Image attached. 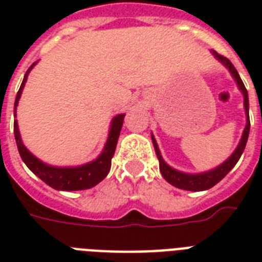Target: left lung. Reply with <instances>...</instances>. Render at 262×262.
Wrapping results in <instances>:
<instances>
[{
  "mask_svg": "<svg viewBox=\"0 0 262 262\" xmlns=\"http://www.w3.org/2000/svg\"><path fill=\"white\" fill-rule=\"evenodd\" d=\"M213 57H215L217 61L223 63L224 67L227 68L228 72L231 73V76L234 77V80L236 81V85L239 88V91L244 95V107H245V113H246V126L244 129V133H242V137L239 140V144L238 147L235 148V151L232 152L231 156L228 158L227 160H224L223 163L219 164L217 167L212 168L209 171H204L199 172V174H189V172H182L179 170H175L171 166H168L164 159L162 158V154H160V149L158 147V143H156L155 137L154 135H151L152 137V143H154V148H155L156 156L159 159V168L160 172L163 175V178L167 181L168 183H171L172 186L178 187V189H183V190H190V191H203L211 189L212 186H215L216 183L220 182L222 179L231 171V168L238 163V160L242 156L245 151V147H246V143H248V137H249V130H250V119H249V96H248V91L245 88L244 81L241 80L238 72L234 68V65L231 63V61L223 55L217 54L216 51H211Z\"/></svg>",
  "mask_w": 262,
  "mask_h": 262,
  "instance_id": "8db88e82",
  "label": "left lung"
}]
</instances>
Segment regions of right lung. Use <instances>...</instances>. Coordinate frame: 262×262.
<instances>
[{"mask_svg": "<svg viewBox=\"0 0 262 262\" xmlns=\"http://www.w3.org/2000/svg\"><path fill=\"white\" fill-rule=\"evenodd\" d=\"M36 65L34 62L27 71L23 83L20 85L17 95H16V100H14V117H16V108H17L18 100L21 96V92L24 90V85L27 83L28 75H30L31 69ZM123 118L125 114L115 115L113 121H111L110 130H108V137L104 144L102 154L92 162H88L81 166H75V167H57V166H50V164L45 163L36 156L31 154L27 147L23 144L21 137H20V132H18L17 121H14V139L17 144L18 154L21 156L23 162L27 164V167L30 168L31 171L34 172L36 177L42 179L43 182H46L49 186H51L55 190H85L90 187H94L98 185L100 181L106 178L111 167V159L114 156L115 147L118 143L119 133L122 129Z\"/></svg>", "mask_w": 262, "mask_h": 262, "instance_id": "obj_1", "label": "right lung"}]
</instances>
